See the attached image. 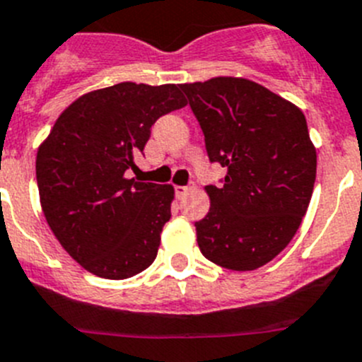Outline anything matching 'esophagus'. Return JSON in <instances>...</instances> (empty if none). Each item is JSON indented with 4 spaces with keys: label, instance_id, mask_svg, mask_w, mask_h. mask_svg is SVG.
<instances>
[{
    "label": "esophagus",
    "instance_id": "obj_1",
    "mask_svg": "<svg viewBox=\"0 0 362 362\" xmlns=\"http://www.w3.org/2000/svg\"><path fill=\"white\" fill-rule=\"evenodd\" d=\"M189 187L187 185H178V187H175V193H177L178 198H184L185 194H187Z\"/></svg>",
    "mask_w": 362,
    "mask_h": 362
}]
</instances>
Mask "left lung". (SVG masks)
Returning <instances> with one entry per match:
<instances>
[{"label": "left lung", "mask_w": 362, "mask_h": 362, "mask_svg": "<svg viewBox=\"0 0 362 362\" xmlns=\"http://www.w3.org/2000/svg\"><path fill=\"white\" fill-rule=\"evenodd\" d=\"M204 133L211 164L227 169L207 185L211 209L194 221L200 252L230 270L274 259L310 204L317 155L299 108L247 79L180 84Z\"/></svg>", "instance_id": "left-lung-1"}]
</instances>
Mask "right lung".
Here are the masks:
<instances>
[{
    "label": "right lung",
    "mask_w": 362,
    "mask_h": 362,
    "mask_svg": "<svg viewBox=\"0 0 362 362\" xmlns=\"http://www.w3.org/2000/svg\"><path fill=\"white\" fill-rule=\"evenodd\" d=\"M187 100L177 84L120 83L86 93L55 120L35 158L52 233L88 272L126 279L157 258L171 185L128 178L151 126Z\"/></svg>",
    "instance_id": "obj_1"
}]
</instances>
